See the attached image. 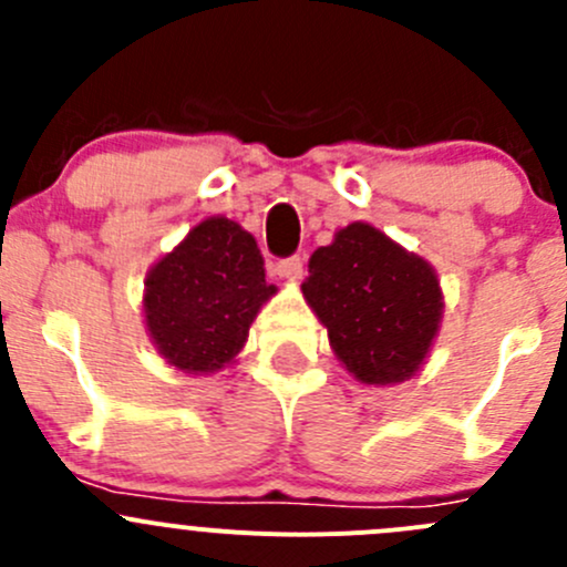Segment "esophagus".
Instances as JSON below:
<instances>
[{
  "label": "esophagus",
  "mask_w": 567,
  "mask_h": 567,
  "mask_svg": "<svg viewBox=\"0 0 567 567\" xmlns=\"http://www.w3.org/2000/svg\"><path fill=\"white\" fill-rule=\"evenodd\" d=\"M277 277L279 279H288V282H296V279H301V271H305V260H301L299 255L296 257H285V260L277 262Z\"/></svg>",
  "instance_id": "34e87169"
}]
</instances>
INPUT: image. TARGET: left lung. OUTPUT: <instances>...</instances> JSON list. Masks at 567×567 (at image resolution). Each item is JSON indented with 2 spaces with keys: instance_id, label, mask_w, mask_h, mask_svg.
Wrapping results in <instances>:
<instances>
[{
  "instance_id": "1",
  "label": "left lung",
  "mask_w": 567,
  "mask_h": 567,
  "mask_svg": "<svg viewBox=\"0 0 567 567\" xmlns=\"http://www.w3.org/2000/svg\"><path fill=\"white\" fill-rule=\"evenodd\" d=\"M301 293L342 368L368 386L420 373L439 337L444 293L425 257L368 221H351L310 257Z\"/></svg>"
}]
</instances>
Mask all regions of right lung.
<instances>
[{"mask_svg": "<svg viewBox=\"0 0 567 567\" xmlns=\"http://www.w3.org/2000/svg\"><path fill=\"white\" fill-rule=\"evenodd\" d=\"M271 296L277 285L266 282L255 236L227 216H208L145 274L142 312L169 368L210 375L236 362Z\"/></svg>", "mask_w": 567, "mask_h": 567, "instance_id": "1", "label": "right lung"}]
</instances>
